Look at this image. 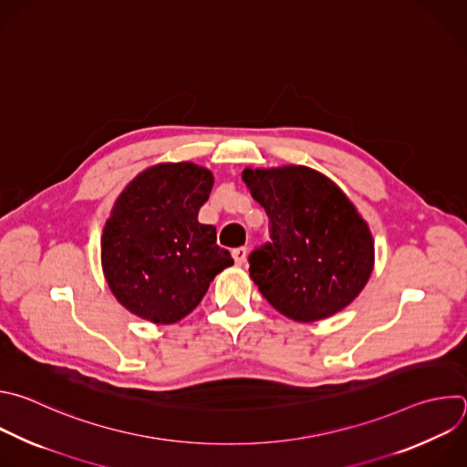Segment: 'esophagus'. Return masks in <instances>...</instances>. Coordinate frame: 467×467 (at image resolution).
Wrapping results in <instances>:
<instances>
[{
  "mask_svg": "<svg viewBox=\"0 0 467 467\" xmlns=\"http://www.w3.org/2000/svg\"><path fill=\"white\" fill-rule=\"evenodd\" d=\"M246 254H248V250H246L244 246L234 248V250H232V257H234V261H235V265H243V263L246 261Z\"/></svg>",
  "mask_w": 467,
  "mask_h": 467,
  "instance_id": "34e87169",
  "label": "esophagus"
}]
</instances>
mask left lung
Wrapping results in <instances>:
<instances>
[{
  "label": "left lung",
  "mask_w": 467,
  "mask_h": 467,
  "mask_svg": "<svg viewBox=\"0 0 467 467\" xmlns=\"http://www.w3.org/2000/svg\"><path fill=\"white\" fill-rule=\"evenodd\" d=\"M243 180L268 217L270 239L248 255L266 302L296 322L351 304L374 268V239L338 185L304 165L244 169Z\"/></svg>",
  "instance_id": "8db88e82"
}]
</instances>
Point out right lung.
Here are the masks:
<instances>
[{
  "label": "right lung",
  "instance_id": "obj_1",
  "mask_svg": "<svg viewBox=\"0 0 467 467\" xmlns=\"http://www.w3.org/2000/svg\"><path fill=\"white\" fill-rule=\"evenodd\" d=\"M213 174L195 163H160L119 195L101 239L110 291L130 313L154 324L190 315L213 277L234 265L212 224L199 223Z\"/></svg>",
  "mask_w": 467,
  "mask_h": 467
}]
</instances>
